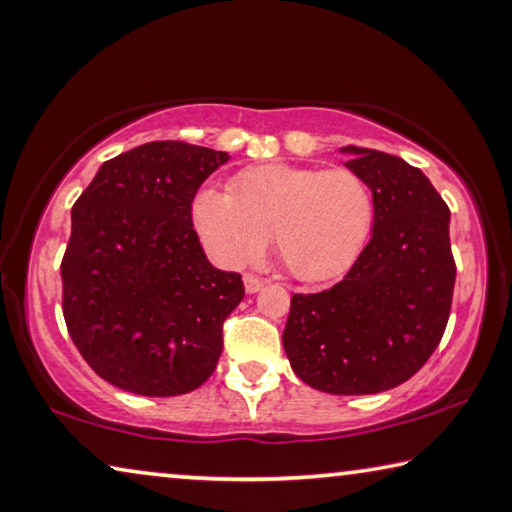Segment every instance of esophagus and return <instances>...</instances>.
Instances as JSON below:
<instances>
[{
	"label": "esophagus",
	"mask_w": 512,
	"mask_h": 512,
	"mask_svg": "<svg viewBox=\"0 0 512 512\" xmlns=\"http://www.w3.org/2000/svg\"><path fill=\"white\" fill-rule=\"evenodd\" d=\"M243 285H246L248 294H257V291L262 289L266 282L262 278H257V275H246V278H243Z\"/></svg>",
	"instance_id": "34e87169"
}]
</instances>
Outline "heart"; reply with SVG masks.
Segmentation results:
<instances>
[{
    "label": "heart",
    "instance_id": "1",
    "mask_svg": "<svg viewBox=\"0 0 512 512\" xmlns=\"http://www.w3.org/2000/svg\"><path fill=\"white\" fill-rule=\"evenodd\" d=\"M193 225L225 269L255 262L273 234L275 253L294 278L330 282L342 278L367 246L373 196L348 168L273 161L243 170L230 193L202 189L193 200Z\"/></svg>",
    "mask_w": 512,
    "mask_h": 512
}]
</instances>
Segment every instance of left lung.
<instances>
[{
  "mask_svg": "<svg viewBox=\"0 0 512 512\" xmlns=\"http://www.w3.org/2000/svg\"><path fill=\"white\" fill-rule=\"evenodd\" d=\"M373 196V232L342 282L294 294L282 346L296 376L328 394H378L415 376L444 335L456 262L440 193L394 154L346 145Z\"/></svg>",
  "mask_w": 512,
  "mask_h": 512,
  "instance_id": "8db88e82",
  "label": "left lung"
}]
</instances>
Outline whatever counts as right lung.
Instances as JSON below:
<instances>
[{
    "label": "right lung",
    "instance_id": "obj_1",
    "mask_svg": "<svg viewBox=\"0 0 512 512\" xmlns=\"http://www.w3.org/2000/svg\"><path fill=\"white\" fill-rule=\"evenodd\" d=\"M230 159L152 141L104 161L72 207L63 316L97 376L141 396H180L212 376L239 273L209 264L191 221L200 184Z\"/></svg>",
    "mask_w": 512,
    "mask_h": 512
}]
</instances>
